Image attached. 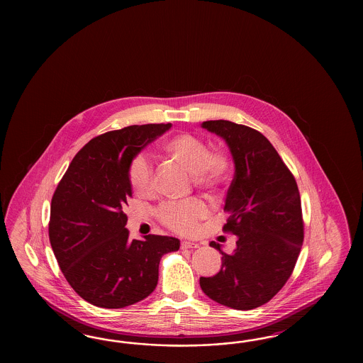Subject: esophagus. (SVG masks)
Here are the masks:
<instances>
[{
	"instance_id": "obj_1",
	"label": "esophagus",
	"mask_w": 363,
	"mask_h": 363,
	"mask_svg": "<svg viewBox=\"0 0 363 363\" xmlns=\"http://www.w3.org/2000/svg\"><path fill=\"white\" fill-rule=\"evenodd\" d=\"M181 247L182 249H197V247H199V245L196 242L182 241L181 242Z\"/></svg>"
}]
</instances>
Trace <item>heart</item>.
Returning <instances> with one entry per match:
<instances>
[{"mask_svg":"<svg viewBox=\"0 0 363 363\" xmlns=\"http://www.w3.org/2000/svg\"><path fill=\"white\" fill-rule=\"evenodd\" d=\"M160 150L166 158L193 174L194 186L208 194L217 193L230 179V154L220 147L209 149L206 141L193 134H174L161 143ZM128 181L134 194L146 196L150 193L153 174L143 155L133 158L128 167ZM157 214L166 228L177 233H190L194 230L198 220L208 214V209L201 201L190 199L186 202H166Z\"/></svg>","mask_w":363,"mask_h":363,"instance_id":"heart-1","label":"heart"}]
</instances>
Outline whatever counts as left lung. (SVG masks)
<instances>
[{"mask_svg": "<svg viewBox=\"0 0 363 363\" xmlns=\"http://www.w3.org/2000/svg\"><path fill=\"white\" fill-rule=\"evenodd\" d=\"M201 126L226 143L234 161L223 230L237 235V247L228 254L210 242L222 254V266L220 273L201 277L199 285L220 305L252 310L274 297L297 262L303 242L297 182L264 134L225 120Z\"/></svg>", "mask_w": 363, "mask_h": 363, "instance_id": "obj_1", "label": "left lung"}]
</instances>
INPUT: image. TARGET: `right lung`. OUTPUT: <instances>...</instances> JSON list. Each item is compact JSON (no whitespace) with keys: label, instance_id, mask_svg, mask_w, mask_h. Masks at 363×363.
I'll use <instances>...</instances> for the list:
<instances>
[{"label":"right lung","instance_id":"right-lung-1","mask_svg":"<svg viewBox=\"0 0 363 363\" xmlns=\"http://www.w3.org/2000/svg\"><path fill=\"white\" fill-rule=\"evenodd\" d=\"M170 128L147 123L101 134L76 154L55 189L50 245L69 285L94 306L126 308L150 296L162 255L179 249L174 237L129 240L123 213L133 158Z\"/></svg>","mask_w":363,"mask_h":363}]
</instances>
